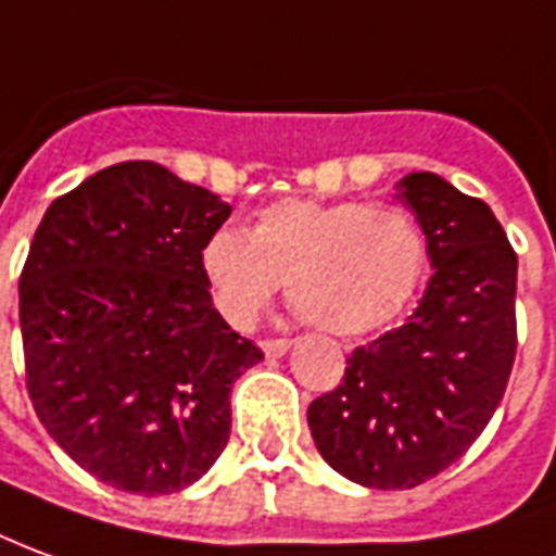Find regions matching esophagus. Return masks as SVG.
<instances>
[{"mask_svg": "<svg viewBox=\"0 0 556 556\" xmlns=\"http://www.w3.org/2000/svg\"><path fill=\"white\" fill-rule=\"evenodd\" d=\"M289 345L291 340H286V337H274V340H262V352L277 358V355H286V352H289Z\"/></svg>", "mask_w": 556, "mask_h": 556, "instance_id": "obj_1", "label": "esophagus"}]
</instances>
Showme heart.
I'll return each instance as SVG.
<instances>
[{"instance_id": "obj_1", "label": "heart", "mask_w": 556, "mask_h": 556, "mask_svg": "<svg viewBox=\"0 0 556 556\" xmlns=\"http://www.w3.org/2000/svg\"><path fill=\"white\" fill-rule=\"evenodd\" d=\"M213 301L231 325L250 328L286 282L294 309L343 337L397 318L421 286L427 238L400 204L279 201L250 235L219 228L201 250Z\"/></svg>"}]
</instances>
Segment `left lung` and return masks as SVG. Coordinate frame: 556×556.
Listing matches in <instances>:
<instances>
[{
	"instance_id": "8db88e82",
	"label": "left lung",
	"mask_w": 556,
	"mask_h": 556,
	"mask_svg": "<svg viewBox=\"0 0 556 556\" xmlns=\"http://www.w3.org/2000/svg\"><path fill=\"white\" fill-rule=\"evenodd\" d=\"M425 228L433 277L400 328L345 358L309 403L321 457L364 488L403 491L467 452L506 394L518 321V255L491 207L430 170L397 184Z\"/></svg>"
}]
</instances>
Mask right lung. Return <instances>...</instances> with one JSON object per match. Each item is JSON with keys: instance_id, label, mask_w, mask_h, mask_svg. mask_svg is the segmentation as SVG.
Returning <instances> with one entry per match:
<instances>
[{"instance_id": "1", "label": "right lung", "mask_w": 556, "mask_h": 556, "mask_svg": "<svg viewBox=\"0 0 556 556\" xmlns=\"http://www.w3.org/2000/svg\"><path fill=\"white\" fill-rule=\"evenodd\" d=\"M228 213L156 162H119L56 198L35 231L26 391L62 452L116 491L201 479L231 433V386L265 358L213 309L201 270Z\"/></svg>"}]
</instances>
